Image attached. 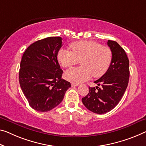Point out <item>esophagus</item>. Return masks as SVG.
Here are the masks:
<instances>
[{
    "label": "esophagus",
    "mask_w": 146,
    "mask_h": 146,
    "mask_svg": "<svg viewBox=\"0 0 146 146\" xmlns=\"http://www.w3.org/2000/svg\"><path fill=\"white\" fill-rule=\"evenodd\" d=\"M72 87H76V86H79V84H75V83H72Z\"/></svg>",
    "instance_id": "34e87169"
}]
</instances>
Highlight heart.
Wrapping results in <instances>:
<instances>
[{"label": "heart", "instance_id": "1", "mask_svg": "<svg viewBox=\"0 0 146 146\" xmlns=\"http://www.w3.org/2000/svg\"><path fill=\"white\" fill-rule=\"evenodd\" d=\"M72 51L61 49L57 59L64 68L71 67L80 60L82 66L65 72L67 80L75 84L85 82L93 75L100 78L108 70L112 60L110 48L93 41H77L70 44Z\"/></svg>", "mask_w": 146, "mask_h": 146}]
</instances>
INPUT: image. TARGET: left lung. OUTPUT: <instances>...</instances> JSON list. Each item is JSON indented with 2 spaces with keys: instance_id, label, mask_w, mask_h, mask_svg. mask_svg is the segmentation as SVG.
Returning a JSON list of instances; mask_svg holds the SVG:
<instances>
[{
  "instance_id": "1",
  "label": "left lung",
  "mask_w": 146,
  "mask_h": 146,
  "mask_svg": "<svg viewBox=\"0 0 146 146\" xmlns=\"http://www.w3.org/2000/svg\"><path fill=\"white\" fill-rule=\"evenodd\" d=\"M112 52L108 70L94 83L102 87H89V93L82 102L89 110L98 114L106 113L113 109L121 99L129 84V60L125 50L117 42L108 40Z\"/></svg>"
}]
</instances>
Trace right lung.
Instances as JSON below:
<instances>
[{"mask_svg": "<svg viewBox=\"0 0 146 146\" xmlns=\"http://www.w3.org/2000/svg\"><path fill=\"white\" fill-rule=\"evenodd\" d=\"M62 38L51 36L38 40L25 51L20 63L19 80L30 106L46 112L63 99L70 82L62 79V70L57 60Z\"/></svg>", "mask_w": 146, "mask_h": 146, "instance_id": "obj_1", "label": "right lung"}]
</instances>
